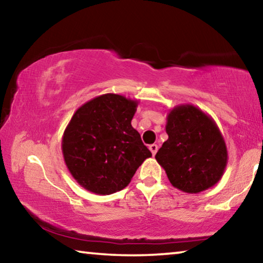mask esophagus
Instances as JSON below:
<instances>
[{"mask_svg": "<svg viewBox=\"0 0 263 263\" xmlns=\"http://www.w3.org/2000/svg\"><path fill=\"white\" fill-rule=\"evenodd\" d=\"M149 151L151 152H152V154L153 155H155V153L158 152V145H155V144H152V145H149Z\"/></svg>", "mask_w": 263, "mask_h": 263, "instance_id": "1", "label": "esophagus"}]
</instances>
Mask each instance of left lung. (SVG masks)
<instances>
[{
  "label": "left lung",
  "instance_id": "left-lung-1",
  "mask_svg": "<svg viewBox=\"0 0 263 263\" xmlns=\"http://www.w3.org/2000/svg\"><path fill=\"white\" fill-rule=\"evenodd\" d=\"M166 132L168 139L155 159L173 186L198 194L220 181L228 148L212 117L193 104L176 105L167 115Z\"/></svg>",
  "mask_w": 263,
  "mask_h": 263
}]
</instances>
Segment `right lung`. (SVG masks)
Masks as SVG:
<instances>
[{
  "label": "right lung",
  "instance_id": "right-lung-1",
  "mask_svg": "<svg viewBox=\"0 0 263 263\" xmlns=\"http://www.w3.org/2000/svg\"><path fill=\"white\" fill-rule=\"evenodd\" d=\"M137 100L104 94L75 111L62 136L66 166L78 183L96 195H110L130 183L152 157L131 125Z\"/></svg>",
  "mask_w": 263,
  "mask_h": 263
}]
</instances>
